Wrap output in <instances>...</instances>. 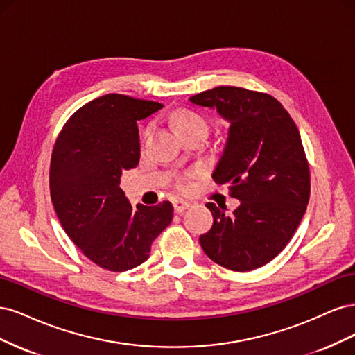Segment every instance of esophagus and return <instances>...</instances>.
Here are the masks:
<instances>
[{"label":"esophagus","instance_id":"34e87169","mask_svg":"<svg viewBox=\"0 0 355 355\" xmlns=\"http://www.w3.org/2000/svg\"><path fill=\"white\" fill-rule=\"evenodd\" d=\"M173 209H175V213H182L184 210H187L189 207V202L188 201H184L180 198H175L173 201Z\"/></svg>","mask_w":355,"mask_h":355}]
</instances>
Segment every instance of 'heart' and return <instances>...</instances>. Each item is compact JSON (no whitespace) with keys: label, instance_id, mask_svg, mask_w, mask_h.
<instances>
[{"label":"heart","instance_id":"heart-1","mask_svg":"<svg viewBox=\"0 0 355 355\" xmlns=\"http://www.w3.org/2000/svg\"><path fill=\"white\" fill-rule=\"evenodd\" d=\"M173 124L178 133L189 130V128H202L207 132V121L191 110H179L173 115Z\"/></svg>","mask_w":355,"mask_h":355}]
</instances>
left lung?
Wrapping results in <instances>:
<instances>
[{"label": "left lung", "mask_w": 355, "mask_h": 355, "mask_svg": "<svg viewBox=\"0 0 355 355\" xmlns=\"http://www.w3.org/2000/svg\"><path fill=\"white\" fill-rule=\"evenodd\" d=\"M189 101L230 121L213 179L240 201L232 214L207 202L213 227L200 244L213 262L245 272L271 262L293 237L309 201V166L292 116L271 94L220 85Z\"/></svg>", "instance_id": "8db88e82"}]
</instances>
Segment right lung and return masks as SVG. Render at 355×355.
Instances as JSON below:
<instances>
[{
    "instance_id": "add662e5",
    "label": "right lung",
    "mask_w": 355,
    "mask_h": 355,
    "mask_svg": "<svg viewBox=\"0 0 355 355\" xmlns=\"http://www.w3.org/2000/svg\"><path fill=\"white\" fill-rule=\"evenodd\" d=\"M163 108L153 101L105 94L73 112L50 163V196L68 237L92 262L123 272L144 263L173 219L168 201L132 206L120 188L141 158L136 121Z\"/></svg>"
}]
</instances>
